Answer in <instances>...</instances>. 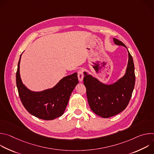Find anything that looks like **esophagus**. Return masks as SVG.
Instances as JSON below:
<instances>
[{
	"label": "esophagus",
	"mask_w": 154,
	"mask_h": 154,
	"mask_svg": "<svg viewBox=\"0 0 154 154\" xmlns=\"http://www.w3.org/2000/svg\"><path fill=\"white\" fill-rule=\"evenodd\" d=\"M77 74H78V79H79V80L80 82H82V80H83V77H84L83 74V72H82L81 70H80V71H78Z\"/></svg>",
	"instance_id": "obj_1"
}]
</instances>
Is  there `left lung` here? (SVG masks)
I'll return each mask as SVG.
<instances>
[{
    "label": "left lung",
    "instance_id": "8db88e82",
    "mask_svg": "<svg viewBox=\"0 0 154 154\" xmlns=\"http://www.w3.org/2000/svg\"><path fill=\"white\" fill-rule=\"evenodd\" d=\"M113 41L116 45L127 48L122 41L116 38H113ZM128 53L126 72L114 84H103L91 75L84 72L83 82L88 102L91 110L99 116L104 118L113 116L124 110L129 103L135 86V74L133 58L128 51Z\"/></svg>",
    "mask_w": 154,
    "mask_h": 154
}]
</instances>
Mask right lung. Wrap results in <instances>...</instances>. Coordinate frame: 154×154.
Instances as JSON below:
<instances>
[{"label":"right lung","mask_w":154,"mask_h":154,"mask_svg":"<svg viewBox=\"0 0 154 154\" xmlns=\"http://www.w3.org/2000/svg\"><path fill=\"white\" fill-rule=\"evenodd\" d=\"M20 57L16 77L22 103L29 113L39 119L53 120L61 116L64 113L72 91L79 83L77 73L63 78L51 89L41 92L31 91L23 84L20 77Z\"/></svg>","instance_id":"1"}]
</instances>
